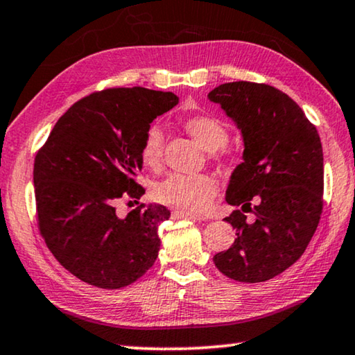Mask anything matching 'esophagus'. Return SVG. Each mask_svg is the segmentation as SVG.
Masks as SVG:
<instances>
[{"instance_id":"34e87169","label":"esophagus","mask_w":355,"mask_h":355,"mask_svg":"<svg viewBox=\"0 0 355 355\" xmlns=\"http://www.w3.org/2000/svg\"><path fill=\"white\" fill-rule=\"evenodd\" d=\"M172 218L173 219H194V221H202V219H204L202 216L193 215V213H188V211H183V210H173Z\"/></svg>"}]
</instances>
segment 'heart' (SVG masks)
<instances>
[{"mask_svg":"<svg viewBox=\"0 0 355 355\" xmlns=\"http://www.w3.org/2000/svg\"><path fill=\"white\" fill-rule=\"evenodd\" d=\"M184 129L193 136L202 148L213 155L221 153L227 145L229 129L215 116L199 115L184 121ZM164 156V136L157 126H151L145 134L140 157L144 164L157 168L162 164ZM216 193V182L210 175H182L172 173L155 184L153 194L162 204L172 205L188 213H200L210 207Z\"/></svg>","mask_w":355,"mask_h":355,"instance_id":"obj_1","label":"heart"}]
</instances>
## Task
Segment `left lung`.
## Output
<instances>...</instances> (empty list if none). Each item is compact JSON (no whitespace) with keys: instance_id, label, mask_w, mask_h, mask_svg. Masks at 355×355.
Wrapping results in <instances>:
<instances>
[{"instance_id":"8db88e82","label":"left lung","mask_w":355,"mask_h":355,"mask_svg":"<svg viewBox=\"0 0 355 355\" xmlns=\"http://www.w3.org/2000/svg\"><path fill=\"white\" fill-rule=\"evenodd\" d=\"M243 137V162L230 175L226 218L235 229L229 250L213 257L240 283H262L289 268L316 232L322 213L324 156L319 134L295 101L252 82L223 83L208 93ZM255 219H245L250 200Z\"/></svg>"}]
</instances>
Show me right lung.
Instances as JSON below:
<instances>
[{
  "label": "right lung",
  "mask_w": 355,
  "mask_h": 355,
  "mask_svg": "<svg viewBox=\"0 0 355 355\" xmlns=\"http://www.w3.org/2000/svg\"><path fill=\"white\" fill-rule=\"evenodd\" d=\"M178 104L171 92L110 88L69 107L56 121L33 171L39 230L61 266L101 289H120L153 266L164 205L116 215L121 199L137 202L140 148L156 116ZM139 204V202H137Z\"/></svg>",
  "instance_id": "add662e5"
}]
</instances>
